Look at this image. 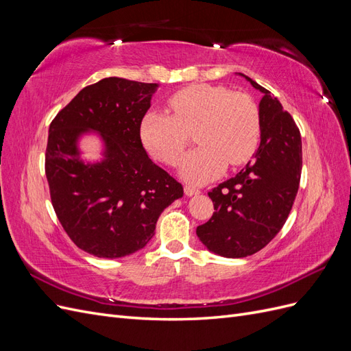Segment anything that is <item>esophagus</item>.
Listing matches in <instances>:
<instances>
[{"instance_id": "obj_1", "label": "esophagus", "mask_w": 351, "mask_h": 351, "mask_svg": "<svg viewBox=\"0 0 351 351\" xmlns=\"http://www.w3.org/2000/svg\"><path fill=\"white\" fill-rule=\"evenodd\" d=\"M184 193H186V196H195V195L200 193V190L193 186H184Z\"/></svg>"}]
</instances>
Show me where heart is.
Instances as JSON below:
<instances>
[{
  "instance_id": "obj_1",
  "label": "heart",
  "mask_w": 351,
  "mask_h": 351,
  "mask_svg": "<svg viewBox=\"0 0 351 351\" xmlns=\"http://www.w3.org/2000/svg\"><path fill=\"white\" fill-rule=\"evenodd\" d=\"M173 115L146 112L141 137L158 161L174 165L189 145V133L196 132L200 145L180 164V176L193 184H205L219 177L228 165L246 164L256 152L261 134L258 105L244 93L218 84H192L168 99Z\"/></svg>"
}]
</instances>
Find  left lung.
<instances>
[{"instance_id":"8db88e82","label":"left lung","mask_w":351,"mask_h":351,"mask_svg":"<svg viewBox=\"0 0 351 351\" xmlns=\"http://www.w3.org/2000/svg\"><path fill=\"white\" fill-rule=\"evenodd\" d=\"M239 74L263 93L261 143L236 177L208 193L215 212L196 228L206 249L224 258L250 256L278 234L293 208L302 174V137L291 115L269 90Z\"/></svg>"}]
</instances>
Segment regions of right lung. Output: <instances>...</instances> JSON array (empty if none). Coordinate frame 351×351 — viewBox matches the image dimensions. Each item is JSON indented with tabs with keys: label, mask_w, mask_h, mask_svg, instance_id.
Listing matches in <instances>:
<instances>
[{
	"label": "right lung",
	"mask_w": 351,
	"mask_h": 351,
	"mask_svg": "<svg viewBox=\"0 0 351 351\" xmlns=\"http://www.w3.org/2000/svg\"><path fill=\"white\" fill-rule=\"evenodd\" d=\"M158 83L107 77L83 88L49 125L45 174L51 202L71 241L97 258L143 249L161 212L183 186L147 156L141 123ZM98 132L104 158L84 163L78 141Z\"/></svg>",
	"instance_id": "right-lung-1"
}]
</instances>
